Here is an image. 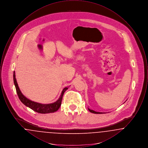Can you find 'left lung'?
<instances>
[{
	"instance_id": "left-lung-1",
	"label": "left lung",
	"mask_w": 148,
	"mask_h": 148,
	"mask_svg": "<svg viewBox=\"0 0 148 148\" xmlns=\"http://www.w3.org/2000/svg\"><path fill=\"white\" fill-rule=\"evenodd\" d=\"M88 110H89V111L90 112H91L92 113H94V114H102V113H101V112H95V111H94V110H91L90 109H89V108H88Z\"/></svg>"
}]
</instances>
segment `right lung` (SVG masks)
I'll return each mask as SVG.
<instances>
[{"label": "right lung", "mask_w": 148, "mask_h": 148, "mask_svg": "<svg viewBox=\"0 0 148 148\" xmlns=\"http://www.w3.org/2000/svg\"><path fill=\"white\" fill-rule=\"evenodd\" d=\"M13 80H14V85L16 88V93L18 95V97L20 99V100L22 102V103L36 112L41 113V114L54 113L56 112L61 106L62 101V99H63L64 92L69 88V87H66L64 88L63 90H62V93L60 95L59 98L58 99L56 102L50 103V104H41V103H39L29 100L22 94L18 86L16 79L15 78V71L13 73Z\"/></svg>", "instance_id": "obj_1"}]
</instances>
